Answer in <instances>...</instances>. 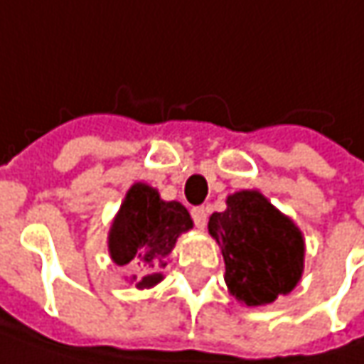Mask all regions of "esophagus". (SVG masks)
<instances>
[{
	"label": "esophagus",
	"mask_w": 364,
	"mask_h": 364,
	"mask_svg": "<svg viewBox=\"0 0 364 364\" xmlns=\"http://www.w3.org/2000/svg\"><path fill=\"white\" fill-rule=\"evenodd\" d=\"M190 215H192V220H194V225H196L198 229H203L204 225H206V217H208V210H206L204 206H194V208L190 210Z\"/></svg>",
	"instance_id": "1"
}]
</instances>
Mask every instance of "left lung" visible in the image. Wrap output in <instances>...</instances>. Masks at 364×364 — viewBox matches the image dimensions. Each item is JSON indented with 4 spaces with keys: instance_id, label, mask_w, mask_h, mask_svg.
Masks as SVG:
<instances>
[{
    "instance_id": "left-lung-1",
    "label": "left lung",
    "mask_w": 364,
    "mask_h": 364,
    "mask_svg": "<svg viewBox=\"0 0 364 364\" xmlns=\"http://www.w3.org/2000/svg\"><path fill=\"white\" fill-rule=\"evenodd\" d=\"M208 231L223 249L227 286L247 306L272 304L300 282L304 269L300 229L257 190L231 194L227 210L213 213Z\"/></svg>"
}]
</instances>
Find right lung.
I'll return each mask as SVG.
<instances>
[{"instance_id":"add662e5","label":"right lung","mask_w":364,"mask_h":364,"mask_svg":"<svg viewBox=\"0 0 364 364\" xmlns=\"http://www.w3.org/2000/svg\"><path fill=\"white\" fill-rule=\"evenodd\" d=\"M188 229L192 218L182 204L161 200L147 184H133L109 232V253L135 272V286L151 287L161 279L178 235Z\"/></svg>"}]
</instances>
